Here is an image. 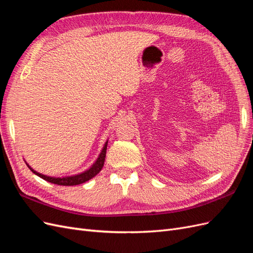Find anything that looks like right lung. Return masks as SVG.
I'll use <instances>...</instances> for the list:
<instances>
[{
  "label": "right lung",
  "mask_w": 253,
  "mask_h": 253,
  "mask_svg": "<svg viewBox=\"0 0 253 253\" xmlns=\"http://www.w3.org/2000/svg\"><path fill=\"white\" fill-rule=\"evenodd\" d=\"M108 141L106 140L103 148L100 152V154H99L98 158L96 159V162L91 165V167L89 169L83 171L82 173L79 174H75V175H71V176H63V177H52V176H47V175H44L42 173H39L35 171L32 167H30L26 162L27 167L30 169L33 173H35L37 176H39V177L43 178L44 180L49 181L51 183H55V185H59V186H76V185H80V183L85 182L89 179H91L93 177L100 172L103 168L104 165V160H105V154H106V147H108Z\"/></svg>",
  "instance_id": "add662e5"
}]
</instances>
